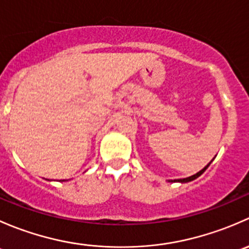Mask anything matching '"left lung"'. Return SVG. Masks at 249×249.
<instances>
[{"instance_id": "obj_1", "label": "left lung", "mask_w": 249, "mask_h": 249, "mask_svg": "<svg viewBox=\"0 0 249 249\" xmlns=\"http://www.w3.org/2000/svg\"><path fill=\"white\" fill-rule=\"evenodd\" d=\"M208 166H210V164H208V165H207V166H206V167H205V169H202V170H201V171H200V172H197V173H196V175H194V176H190V177H187V178H182V179H175V180H173V182H180V183H187V182H190V180H194V179H195V178H197V177H199V176H201V175H202V173L206 171V169H207V167H208ZM171 182H172V180H171Z\"/></svg>"}]
</instances>
